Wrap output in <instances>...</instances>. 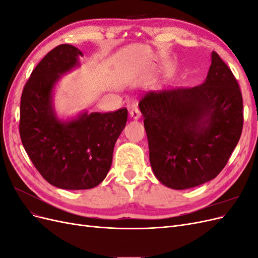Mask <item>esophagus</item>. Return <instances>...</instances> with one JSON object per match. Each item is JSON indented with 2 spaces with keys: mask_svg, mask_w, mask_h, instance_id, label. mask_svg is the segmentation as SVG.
<instances>
[{
  "mask_svg": "<svg viewBox=\"0 0 258 258\" xmlns=\"http://www.w3.org/2000/svg\"><path fill=\"white\" fill-rule=\"evenodd\" d=\"M130 116H131V118H134V119H139L140 117H141V112H140V110H139V107H137V106H134L131 108V111H130Z\"/></svg>",
  "mask_w": 258,
  "mask_h": 258,
  "instance_id": "esophagus-1",
  "label": "esophagus"
}]
</instances>
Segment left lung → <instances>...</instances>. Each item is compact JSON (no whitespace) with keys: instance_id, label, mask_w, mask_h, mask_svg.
<instances>
[{"instance_id":"1","label":"left lung","mask_w":258,"mask_h":258,"mask_svg":"<svg viewBox=\"0 0 258 258\" xmlns=\"http://www.w3.org/2000/svg\"><path fill=\"white\" fill-rule=\"evenodd\" d=\"M155 176L173 189H187L218 175L243 128L239 84L218 54L204 84L148 91L140 100Z\"/></svg>"}]
</instances>
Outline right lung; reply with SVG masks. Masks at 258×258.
I'll return each mask as SVG.
<instances>
[{
  "label": "right lung",
  "mask_w": 258,
  "mask_h": 258,
  "mask_svg": "<svg viewBox=\"0 0 258 258\" xmlns=\"http://www.w3.org/2000/svg\"><path fill=\"white\" fill-rule=\"evenodd\" d=\"M80 57L83 52L72 45L54 47L31 73L20 101L19 134L31 161L49 184L70 190L93 188L103 181L128 118L122 107L58 119L52 88L60 75L80 66Z\"/></svg>",
  "instance_id": "right-lung-1"
}]
</instances>
